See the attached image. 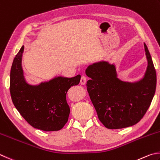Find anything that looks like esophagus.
<instances>
[{"mask_svg": "<svg viewBox=\"0 0 160 160\" xmlns=\"http://www.w3.org/2000/svg\"><path fill=\"white\" fill-rule=\"evenodd\" d=\"M86 81H87V79H86V77L85 76L81 77V81H80V83H81V85H84V84H86Z\"/></svg>", "mask_w": 160, "mask_h": 160, "instance_id": "1", "label": "esophagus"}]
</instances>
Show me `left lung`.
<instances>
[{
  "mask_svg": "<svg viewBox=\"0 0 160 160\" xmlns=\"http://www.w3.org/2000/svg\"><path fill=\"white\" fill-rule=\"evenodd\" d=\"M148 59L145 77L136 83L117 78L113 65L100 62L86 70L90 79L87 90L98 118L108 129H121L137 124L145 115L154 97L157 75L151 56L144 43Z\"/></svg>",
  "mask_w": 160,
  "mask_h": 160,
  "instance_id": "obj_1",
  "label": "left lung"
}]
</instances>
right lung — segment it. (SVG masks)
<instances>
[{
  "instance_id": "1",
  "label": "right lung",
  "mask_w": 160,
  "mask_h": 160,
  "mask_svg": "<svg viewBox=\"0 0 160 160\" xmlns=\"http://www.w3.org/2000/svg\"><path fill=\"white\" fill-rule=\"evenodd\" d=\"M22 46L15 56L10 71V91L14 107L28 124L46 132L58 131L68 122L70 107L66 94L71 86L78 85L81 76L56 77L38 86H30L23 76Z\"/></svg>"
}]
</instances>
